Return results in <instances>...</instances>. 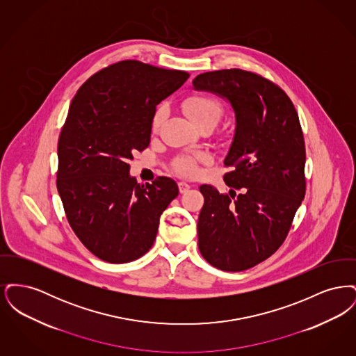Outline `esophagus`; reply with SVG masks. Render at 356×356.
Segmentation results:
<instances>
[{
	"label": "esophagus",
	"instance_id": "34e87169",
	"mask_svg": "<svg viewBox=\"0 0 356 356\" xmlns=\"http://www.w3.org/2000/svg\"><path fill=\"white\" fill-rule=\"evenodd\" d=\"M189 189H191V186H189L188 183H186V181H180V183H179V191H180V193H186Z\"/></svg>",
	"mask_w": 356,
	"mask_h": 356
}]
</instances>
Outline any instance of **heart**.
<instances>
[{
    "label": "heart",
    "mask_w": 356,
    "mask_h": 356,
    "mask_svg": "<svg viewBox=\"0 0 356 356\" xmlns=\"http://www.w3.org/2000/svg\"><path fill=\"white\" fill-rule=\"evenodd\" d=\"M183 108L188 118L192 120L197 127L204 122L212 121L215 124L219 122L222 113L220 102L209 96L195 95L188 97L183 102ZM167 116L165 105H159L152 119L153 131H157ZM209 156L204 152H191L181 154L175 159L173 168L183 176H195L199 172L200 163H208Z\"/></svg>",
    "instance_id": "b5f03b06"
}]
</instances>
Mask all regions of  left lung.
Masks as SVG:
<instances>
[{"label": "left lung", "mask_w": 356, "mask_h": 356, "mask_svg": "<svg viewBox=\"0 0 356 356\" xmlns=\"http://www.w3.org/2000/svg\"><path fill=\"white\" fill-rule=\"evenodd\" d=\"M192 84L195 90L227 100L234 109L235 135L224 159L232 170L224 175V181L241 191L229 197L215 186H200L199 250L219 270L244 271L277 251L305 199L300 121L287 95L252 72H207Z\"/></svg>", "instance_id": "obj_1"}]
</instances>
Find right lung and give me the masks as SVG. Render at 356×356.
<instances>
[{
    "label": "right lung",
    "mask_w": 356,
    "mask_h": 356,
    "mask_svg": "<svg viewBox=\"0 0 356 356\" xmlns=\"http://www.w3.org/2000/svg\"><path fill=\"white\" fill-rule=\"evenodd\" d=\"M188 77L125 60L93 74L72 100L58 138L57 191L73 232L104 261L147 254L161 213L179 195L165 176L138 184L128 160L149 145L156 105Z\"/></svg>",
    "instance_id": "right-lung-1"
}]
</instances>
